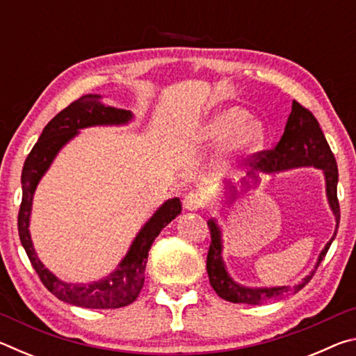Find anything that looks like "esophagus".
Wrapping results in <instances>:
<instances>
[{
	"instance_id": "1",
	"label": "esophagus",
	"mask_w": 356,
	"mask_h": 356,
	"mask_svg": "<svg viewBox=\"0 0 356 356\" xmlns=\"http://www.w3.org/2000/svg\"><path fill=\"white\" fill-rule=\"evenodd\" d=\"M204 206L202 196L197 191H190L188 195L184 197V207L190 212H195V210H200Z\"/></svg>"
}]
</instances>
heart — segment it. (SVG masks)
Segmentation results:
<instances>
[{
	"label": "heart",
	"mask_w": 356,
	"mask_h": 356,
	"mask_svg": "<svg viewBox=\"0 0 356 356\" xmlns=\"http://www.w3.org/2000/svg\"><path fill=\"white\" fill-rule=\"evenodd\" d=\"M197 140L206 147L226 143V156L246 160L261 152L267 143V129L240 106H227L213 113L200 130Z\"/></svg>",
	"instance_id": "1"
}]
</instances>
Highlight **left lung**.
I'll use <instances>...</instances> for the list:
<instances>
[{"mask_svg":"<svg viewBox=\"0 0 356 356\" xmlns=\"http://www.w3.org/2000/svg\"><path fill=\"white\" fill-rule=\"evenodd\" d=\"M252 170L248 172L252 177L250 183L248 177L242 182V190H237L236 185L226 186L227 202L236 201L238 195H243L245 191L261 182L259 174H275L287 170H295V168L303 166H314L323 172L325 177V191H327V200L330 204L331 212L334 215L336 229L333 237L325 245V248L318 254L314 268L311 270L308 276H305L298 284L295 286H275V287H248L238 284L234 281L231 275L227 273V268L222 261V234L221 227L218 226L215 218L207 221L210 229V248L207 252V273L210 286L213 291L220 295L222 300L231 301V303H246V305H262L268 301H276L289 297V295L297 293L301 291L314 276L318 264L323 261L325 254L330 250V245L333 243L336 237L337 227H339V202H337V165L336 159L331 149L325 140L323 131L318 125L317 119L312 116L309 110L301 106L298 102H292V111L287 118V124L282 134L280 143L276 144L273 150H264L254 155L251 161Z\"/></svg>","mask_w":356,"mask_h":356,"instance_id":"1","label":"left lung"}]
</instances>
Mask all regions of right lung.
Listing matches in <instances>:
<instances>
[{"instance_id": "add662e5", "label": "right lung", "mask_w": 356, "mask_h": 356, "mask_svg": "<svg viewBox=\"0 0 356 356\" xmlns=\"http://www.w3.org/2000/svg\"><path fill=\"white\" fill-rule=\"evenodd\" d=\"M134 119V114L122 108H114L102 102V95H83L61 113H58L45 125L44 131L34 144L22 171V206L19 212V236L26 254L31 261L40 281L56 298L69 305L89 309H116L134 303L144 284V272L150 246L159 237L161 229L182 212L179 197L168 200L150 216L131 242L127 254L118 264V267L104 278L91 282H67L53 275L40 262L34 250L29 220H31L33 197L35 188L51 166L65 144L80 134L81 129L95 125H125Z\"/></svg>"}]
</instances>
